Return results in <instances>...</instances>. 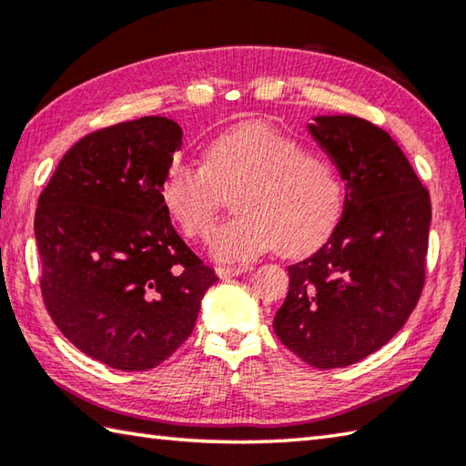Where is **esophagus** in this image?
Here are the masks:
<instances>
[{"mask_svg": "<svg viewBox=\"0 0 466 466\" xmlns=\"http://www.w3.org/2000/svg\"><path fill=\"white\" fill-rule=\"evenodd\" d=\"M242 272H246V267H218V268H216V275L220 277L222 280H224V279L238 277V275H242Z\"/></svg>", "mask_w": 466, "mask_h": 466, "instance_id": "esophagus-1", "label": "esophagus"}]
</instances>
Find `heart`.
Listing matches in <instances>:
<instances>
[{
  "mask_svg": "<svg viewBox=\"0 0 466 466\" xmlns=\"http://www.w3.org/2000/svg\"><path fill=\"white\" fill-rule=\"evenodd\" d=\"M232 199L230 222L209 242L214 258L246 262L275 246L297 257L327 238L343 209L339 171L323 155L309 153L295 137L264 123H244L208 143L204 166L173 161L161 199L187 238L204 240Z\"/></svg>",
  "mask_w": 466,
  "mask_h": 466,
  "instance_id": "1",
  "label": "heart"
}]
</instances>
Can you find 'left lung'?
Segmentation results:
<instances>
[{"mask_svg":"<svg viewBox=\"0 0 466 466\" xmlns=\"http://www.w3.org/2000/svg\"><path fill=\"white\" fill-rule=\"evenodd\" d=\"M309 131L345 181V204L313 257L289 267L275 333L311 368H345L394 337L420 300L431 196L391 137L366 118L315 116Z\"/></svg>","mask_w":466,"mask_h":466,"instance_id":"1","label":"left lung"}]
</instances>
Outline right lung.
<instances>
[{
	"label": "right lung",
	"mask_w": 466,
	"mask_h": 466,
	"mask_svg": "<svg viewBox=\"0 0 466 466\" xmlns=\"http://www.w3.org/2000/svg\"><path fill=\"white\" fill-rule=\"evenodd\" d=\"M181 127L141 116L70 147L38 199L44 305L66 339L123 371L166 361L218 280L171 226L161 184Z\"/></svg>",
	"instance_id": "add662e5"
}]
</instances>
